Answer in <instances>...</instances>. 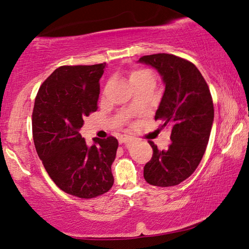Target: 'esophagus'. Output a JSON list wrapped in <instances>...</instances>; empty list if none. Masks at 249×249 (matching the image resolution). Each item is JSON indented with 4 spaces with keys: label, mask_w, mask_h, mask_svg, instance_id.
Masks as SVG:
<instances>
[{
    "label": "esophagus",
    "mask_w": 249,
    "mask_h": 249,
    "mask_svg": "<svg viewBox=\"0 0 249 249\" xmlns=\"http://www.w3.org/2000/svg\"><path fill=\"white\" fill-rule=\"evenodd\" d=\"M133 138L130 136H127V135H125V136H121L120 137V144H125V142H132Z\"/></svg>",
    "instance_id": "34e87169"
}]
</instances>
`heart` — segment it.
I'll use <instances>...</instances> for the list:
<instances>
[{
    "mask_svg": "<svg viewBox=\"0 0 249 249\" xmlns=\"http://www.w3.org/2000/svg\"><path fill=\"white\" fill-rule=\"evenodd\" d=\"M147 74H149V73L145 70H134V71H132V72H130V74H129L130 83L136 81V80L141 79L142 77H144V75H147Z\"/></svg>",
    "mask_w": 249,
    "mask_h": 249,
    "instance_id": "b5f03b06",
    "label": "heart"
}]
</instances>
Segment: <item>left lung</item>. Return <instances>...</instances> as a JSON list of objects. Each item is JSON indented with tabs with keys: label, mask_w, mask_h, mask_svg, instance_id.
<instances>
[{
	"label": "left lung",
	"mask_w": 249,
	"mask_h": 249,
	"mask_svg": "<svg viewBox=\"0 0 249 249\" xmlns=\"http://www.w3.org/2000/svg\"><path fill=\"white\" fill-rule=\"evenodd\" d=\"M138 62L161 75L165 92L155 120L171 129V144L159 150L153 142V157L144 167V178L156 187H172L189 178L208 146L214 120L211 92L192 62L170 53L142 56Z\"/></svg>",
	"instance_id": "1"
}]
</instances>
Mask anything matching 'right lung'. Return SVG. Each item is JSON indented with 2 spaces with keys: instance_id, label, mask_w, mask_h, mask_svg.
Returning a JSON list of instances; mask_svg holds the SVG:
<instances>
[{
  "instance_id": "add662e5",
  "label": "right lung",
  "mask_w": 249,
  "mask_h": 249,
  "mask_svg": "<svg viewBox=\"0 0 249 249\" xmlns=\"http://www.w3.org/2000/svg\"><path fill=\"white\" fill-rule=\"evenodd\" d=\"M107 64L59 67L41 84L32 115L33 138L46 171L68 195L92 199L112 188L111 166L119 142L93 138L88 146L79 130L98 109L100 79Z\"/></svg>"
}]
</instances>
